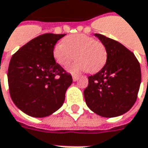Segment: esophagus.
<instances>
[{
	"instance_id": "1",
	"label": "esophagus",
	"mask_w": 148,
	"mask_h": 148,
	"mask_svg": "<svg viewBox=\"0 0 148 148\" xmlns=\"http://www.w3.org/2000/svg\"><path fill=\"white\" fill-rule=\"evenodd\" d=\"M72 78H73V81H74V82L78 81V80L79 79V77L78 76V75H73V76H72Z\"/></svg>"
}]
</instances>
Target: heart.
Masks as SVG:
<instances>
[{
    "mask_svg": "<svg viewBox=\"0 0 148 148\" xmlns=\"http://www.w3.org/2000/svg\"><path fill=\"white\" fill-rule=\"evenodd\" d=\"M75 56L78 60L68 66L67 70L69 73L77 74L82 71L93 73L106 64L107 51L102 42L83 33L68 36L64 42H60L54 47V59L61 66L69 64Z\"/></svg>",
    "mask_w": 148,
    "mask_h": 148,
    "instance_id": "heart-1",
    "label": "heart"
}]
</instances>
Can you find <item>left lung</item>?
<instances>
[{"label":"left lung","mask_w":148,"mask_h":148,"mask_svg":"<svg viewBox=\"0 0 148 148\" xmlns=\"http://www.w3.org/2000/svg\"><path fill=\"white\" fill-rule=\"evenodd\" d=\"M104 44L107 60L103 68L88 76L84 89L86 104L97 115L111 118L129 111L135 103L141 84V68L134 54L124 45L95 33Z\"/></svg>","instance_id":"8db88e82"}]
</instances>
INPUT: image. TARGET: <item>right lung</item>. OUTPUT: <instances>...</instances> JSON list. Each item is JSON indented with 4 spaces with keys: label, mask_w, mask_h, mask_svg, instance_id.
I'll return each instance as SVG.
<instances>
[{
    "label": "right lung",
    "mask_w": 148,
    "mask_h": 148,
    "mask_svg": "<svg viewBox=\"0 0 148 148\" xmlns=\"http://www.w3.org/2000/svg\"><path fill=\"white\" fill-rule=\"evenodd\" d=\"M66 34L46 33L31 40L13 55L8 68L11 99L32 117L49 116L64 103L71 74L56 62L53 48Z\"/></svg>",
    "instance_id": "add662e5"
}]
</instances>
